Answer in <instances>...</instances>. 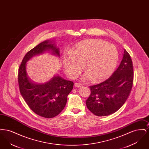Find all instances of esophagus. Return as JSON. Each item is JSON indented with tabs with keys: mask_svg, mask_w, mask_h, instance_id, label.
I'll return each mask as SVG.
<instances>
[{
	"mask_svg": "<svg viewBox=\"0 0 149 149\" xmlns=\"http://www.w3.org/2000/svg\"><path fill=\"white\" fill-rule=\"evenodd\" d=\"M74 85H75V87H77V88H80V87H81V86H82V85H81V84H79V83H75Z\"/></svg>",
	"mask_w": 149,
	"mask_h": 149,
	"instance_id": "obj_1",
	"label": "esophagus"
}]
</instances>
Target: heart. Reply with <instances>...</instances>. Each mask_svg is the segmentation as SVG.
<instances>
[{
	"mask_svg": "<svg viewBox=\"0 0 149 149\" xmlns=\"http://www.w3.org/2000/svg\"><path fill=\"white\" fill-rule=\"evenodd\" d=\"M71 54L63 57L64 68L70 78H77L85 64L87 72L84 80L92 79L98 82L109 78L114 71L118 61L117 47L106 41L88 39L78 42L71 50Z\"/></svg>",
	"mask_w": 149,
	"mask_h": 149,
	"instance_id": "b5f03b06",
	"label": "heart"
}]
</instances>
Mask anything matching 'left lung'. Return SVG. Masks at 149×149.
I'll list each match as a JSON object with an SVG mask.
<instances>
[{
	"label": "left lung",
	"instance_id": "left-lung-1",
	"mask_svg": "<svg viewBox=\"0 0 149 149\" xmlns=\"http://www.w3.org/2000/svg\"><path fill=\"white\" fill-rule=\"evenodd\" d=\"M134 80V68L126 50L117 69L104 81L89 86L91 95L86 100L88 109L95 116H106L117 111L131 92Z\"/></svg>",
	"mask_w": 149,
	"mask_h": 149
}]
</instances>
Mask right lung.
I'll use <instances>...</instances> for the list:
<instances>
[{"label": "right lung", "mask_w": 149, "mask_h": 149, "mask_svg": "<svg viewBox=\"0 0 149 149\" xmlns=\"http://www.w3.org/2000/svg\"><path fill=\"white\" fill-rule=\"evenodd\" d=\"M46 51L60 56L59 49L54 41L46 40L40 43L23 57L18 69V79L20 93L30 109L38 116L50 118L64 109L74 83L58 75L54 76L45 83H36L30 80L26 72V63L32 57Z\"/></svg>", "instance_id": "right-lung-1"}]
</instances>
